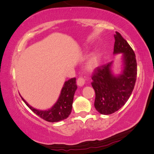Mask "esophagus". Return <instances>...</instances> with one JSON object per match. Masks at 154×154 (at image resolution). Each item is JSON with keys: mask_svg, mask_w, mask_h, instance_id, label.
<instances>
[{"mask_svg": "<svg viewBox=\"0 0 154 154\" xmlns=\"http://www.w3.org/2000/svg\"><path fill=\"white\" fill-rule=\"evenodd\" d=\"M77 84L80 87H82L83 85L85 84V79L82 77L78 78L77 80Z\"/></svg>", "mask_w": 154, "mask_h": 154, "instance_id": "obj_1", "label": "esophagus"}]
</instances>
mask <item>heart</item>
I'll use <instances>...</instances> for the list:
<instances>
[{"mask_svg":"<svg viewBox=\"0 0 154 154\" xmlns=\"http://www.w3.org/2000/svg\"><path fill=\"white\" fill-rule=\"evenodd\" d=\"M100 62V57L97 54H94L88 60L87 62V68L88 70H93L99 66Z\"/></svg>","mask_w":154,"mask_h":154,"instance_id":"1","label":"heart"}]
</instances>
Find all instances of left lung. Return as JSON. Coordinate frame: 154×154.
I'll return each instance as SVG.
<instances>
[{
	"instance_id": "8db88e82",
	"label": "left lung",
	"mask_w": 154,
	"mask_h": 154,
	"mask_svg": "<svg viewBox=\"0 0 154 154\" xmlns=\"http://www.w3.org/2000/svg\"><path fill=\"white\" fill-rule=\"evenodd\" d=\"M114 54L123 53V70L115 76L111 71L113 62L97 67L92 76L95 91V109L101 114L109 115L118 111L131 95L137 77L136 55L119 32L114 35Z\"/></svg>"
}]
</instances>
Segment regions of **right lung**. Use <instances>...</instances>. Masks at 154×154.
I'll use <instances>...</instances> for the list:
<instances>
[{
    "instance_id": "add662e5",
    "label": "right lung",
    "mask_w": 154,
    "mask_h": 154,
    "mask_svg": "<svg viewBox=\"0 0 154 154\" xmlns=\"http://www.w3.org/2000/svg\"><path fill=\"white\" fill-rule=\"evenodd\" d=\"M76 89V78L66 81L64 83L57 101L51 109L46 110H40L33 108L27 103L22 97H21L26 105L39 117L49 122H58L67 118L71 114L74 95Z\"/></svg>"
}]
</instances>
